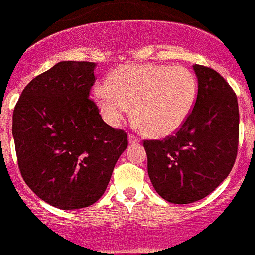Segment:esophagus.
Here are the masks:
<instances>
[{"instance_id": "esophagus-1", "label": "esophagus", "mask_w": 255, "mask_h": 255, "mask_svg": "<svg viewBox=\"0 0 255 255\" xmlns=\"http://www.w3.org/2000/svg\"><path fill=\"white\" fill-rule=\"evenodd\" d=\"M128 139H129L130 143H138L141 139L138 138V136H136V134H133V133H129V136H128Z\"/></svg>"}]
</instances>
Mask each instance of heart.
<instances>
[{"label":"heart","instance_id":"obj_1","mask_svg":"<svg viewBox=\"0 0 255 255\" xmlns=\"http://www.w3.org/2000/svg\"><path fill=\"white\" fill-rule=\"evenodd\" d=\"M197 93L196 77L183 66H123L95 90V102L109 125L118 126L133 107L146 134L162 138L184 125Z\"/></svg>","mask_w":255,"mask_h":255}]
</instances>
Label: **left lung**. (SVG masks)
I'll list each match as a JSON object with an SVG mask.
<instances>
[{
    "instance_id": "left-lung-1",
    "label": "left lung",
    "mask_w": 255,
    "mask_h": 255,
    "mask_svg": "<svg viewBox=\"0 0 255 255\" xmlns=\"http://www.w3.org/2000/svg\"><path fill=\"white\" fill-rule=\"evenodd\" d=\"M198 90L184 125L164 139H144L147 171L165 201L205 198L230 174L239 144L238 98L215 70L194 65Z\"/></svg>"
}]
</instances>
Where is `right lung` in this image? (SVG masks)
Here are the masks:
<instances>
[{
  "label": "right lung",
  "instance_id": "1",
  "mask_svg": "<svg viewBox=\"0 0 255 255\" xmlns=\"http://www.w3.org/2000/svg\"><path fill=\"white\" fill-rule=\"evenodd\" d=\"M94 62H59L25 86L12 114L24 182L61 210L94 205L104 194L127 133L108 126L89 98Z\"/></svg>",
  "mask_w": 255,
  "mask_h": 255
}]
</instances>
